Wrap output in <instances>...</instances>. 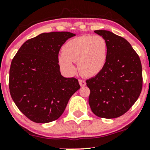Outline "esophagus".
<instances>
[{
    "label": "esophagus",
    "mask_w": 150,
    "mask_h": 150,
    "mask_svg": "<svg viewBox=\"0 0 150 150\" xmlns=\"http://www.w3.org/2000/svg\"><path fill=\"white\" fill-rule=\"evenodd\" d=\"M79 83H80L81 87H84L86 85V82L83 80H79Z\"/></svg>",
    "instance_id": "1"
}]
</instances>
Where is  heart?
<instances>
[{"label": "heart", "instance_id": "heart-1", "mask_svg": "<svg viewBox=\"0 0 150 150\" xmlns=\"http://www.w3.org/2000/svg\"><path fill=\"white\" fill-rule=\"evenodd\" d=\"M106 40L99 35H83L67 42L63 46V53L58 56L61 69L70 75L77 68L74 62H78V68L86 77H93L104 69L107 61Z\"/></svg>", "mask_w": 150, "mask_h": 150}]
</instances>
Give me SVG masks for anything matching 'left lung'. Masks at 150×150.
Masks as SVG:
<instances>
[{
  "label": "left lung",
  "mask_w": 150,
  "mask_h": 150,
  "mask_svg": "<svg viewBox=\"0 0 150 150\" xmlns=\"http://www.w3.org/2000/svg\"><path fill=\"white\" fill-rule=\"evenodd\" d=\"M106 40L107 61L104 69L86 81L89 104L96 116L118 118L131 108L142 88V65L126 39L107 30H95Z\"/></svg>",
  "instance_id": "left-lung-1"
}]
</instances>
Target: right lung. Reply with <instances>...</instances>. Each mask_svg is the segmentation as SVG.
<instances>
[{"label": "right lung", "instance_id": "right-lung-1", "mask_svg": "<svg viewBox=\"0 0 150 150\" xmlns=\"http://www.w3.org/2000/svg\"><path fill=\"white\" fill-rule=\"evenodd\" d=\"M74 36L68 32L39 34L26 41L12 61L10 95L20 111L35 123L58 119L80 88L76 78L61 75L58 65L60 49Z\"/></svg>", "mask_w": 150, "mask_h": 150}]
</instances>
